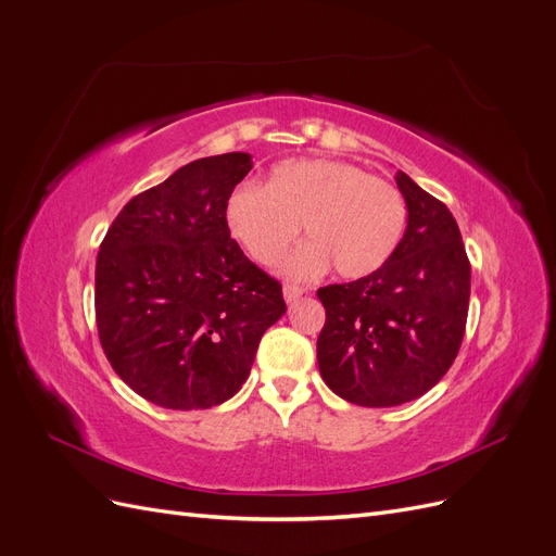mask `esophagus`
<instances>
[{
	"mask_svg": "<svg viewBox=\"0 0 556 556\" xmlns=\"http://www.w3.org/2000/svg\"><path fill=\"white\" fill-rule=\"evenodd\" d=\"M304 292L306 290L299 288V285H285V288H282V296H285V301H288V304H294V301Z\"/></svg>",
	"mask_w": 556,
	"mask_h": 556,
	"instance_id": "obj_1",
	"label": "esophagus"
}]
</instances>
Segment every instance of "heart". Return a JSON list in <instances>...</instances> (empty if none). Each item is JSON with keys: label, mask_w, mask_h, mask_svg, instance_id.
<instances>
[{"label": "heart", "mask_w": 556, "mask_h": 556, "mask_svg": "<svg viewBox=\"0 0 556 556\" xmlns=\"http://www.w3.org/2000/svg\"><path fill=\"white\" fill-rule=\"evenodd\" d=\"M406 223L394 185L333 160H285L264 188L243 182L225 204L229 237L257 264H271L304 225L311 241L280 264L294 280L323 276L331 264L341 278L371 276L394 255Z\"/></svg>", "instance_id": "heart-1"}]
</instances>
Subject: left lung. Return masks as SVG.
<instances>
[{"mask_svg": "<svg viewBox=\"0 0 556 556\" xmlns=\"http://www.w3.org/2000/svg\"><path fill=\"white\" fill-rule=\"evenodd\" d=\"M408 227L394 255L359 280L319 288L327 311L317 336L319 376L333 394L390 408L429 392L462 348L470 264L443 201L403 172Z\"/></svg>", "mask_w": 556, "mask_h": 556, "instance_id": "1", "label": "left lung"}]
</instances>
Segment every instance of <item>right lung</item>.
I'll list each match as a JSON object with an SVG mask.
<instances>
[{
	"label": "right lung",
	"instance_id": "add662e5",
	"mask_svg": "<svg viewBox=\"0 0 556 556\" xmlns=\"http://www.w3.org/2000/svg\"><path fill=\"white\" fill-rule=\"evenodd\" d=\"M248 153L180 166L127 201L99 245L94 313L113 371L172 410L220 406L248 380L264 331L288 311L276 278L225 225Z\"/></svg>",
	"mask_w": 556,
	"mask_h": 556
}]
</instances>
